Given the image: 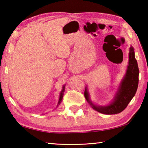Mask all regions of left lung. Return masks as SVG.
Masks as SVG:
<instances>
[{
    "instance_id": "left-lung-1",
    "label": "left lung",
    "mask_w": 148,
    "mask_h": 148,
    "mask_svg": "<svg viewBox=\"0 0 148 148\" xmlns=\"http://www.w3.org/2000/svg\"><path fill=\"white\" fill-rule=\"evenodd\" d=\"M138 66L134 57V48L131 46L130 47L129 65L127 66L126 75L120 85L114 101L108 106H97L89 101V94L86 89L84 92V96L92 108L100 113L108 115L119 114L126 108L136 94L138 86Z\"/></svg>"
}]
</instances>
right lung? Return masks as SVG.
<instances>
[{"label":"right lung","mask_w":148,"mask_h":148,"mask_svg":"<svg viewBox=\"0 0 148 148\" xmlns=\"http://www.w3.org/2000/svg\"><path fill=\"white\" fill-rule=\"evenodd\" d=\"M64 86L63 87V89H62V91L61 92V95H60V98H59V102H58L59 104H60V102H61L62 99V97H63V92H64Z\"/></svg>","instance_id":"add662e5"}]
</instances>
